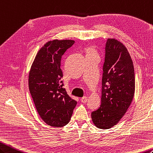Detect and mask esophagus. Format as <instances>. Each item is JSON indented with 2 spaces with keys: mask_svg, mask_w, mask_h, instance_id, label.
<instances>
[{
  "mask_svg": "<svg viewBox=\"0 0 153 153\" xmlns=\"http://www.w3.org/2000/svg\"><path fill=\"white\" fill-rule=\"evenodd\" d=\"M80 101H81V102H82V103H86L88 101V97L86 96H84L81 98Z\"/></svg>",
  "mask_w": 153,
  "mask_h": 153,
  "instance_id": "34e87169",
  "label": "esophagus"
}]
</instances>
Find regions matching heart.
I'll return each instance as SVG.
<instances>
[{
    "label": "heart",
    "mask_w": 153,
    "mask_h": 153,
    "mask_svg": "<svg viewBox=\"0 0 153 153\" xmlns=\"http://www.w3.org/2000/svg\"><path fill=\"white\" fill-rule=\"evenodd\" d=\"M86 56H98L97 50L94 45H88L85 48Z\"/></svg>",
    "instance_id": "heart-1"
}]
</instances>
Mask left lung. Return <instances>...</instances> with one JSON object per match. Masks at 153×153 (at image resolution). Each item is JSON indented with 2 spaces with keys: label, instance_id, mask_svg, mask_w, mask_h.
I'll return each instance as SVG.
<instances>
[{
  "label": "left lung",
  "instance_id": "8db88e82",
  "mask_svg": "<svg viewBox=\"0 0 153 153\" xmlns=\"http://www.w3.org/2000/svg\"><path fill=\"white\" fill-rule=\"evenodd\" d=\"M103 71L101 103L91 116L94 124L105 130L118 124L135 93L133 62L126 46L117 39L107 40Z\"/></svg>",
  "mask_w": 153,
  "mask_h": 153
}]
</instances>
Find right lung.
<instances>
[{
  "instance_id": "right-lung-1",
  "label": "right lung",
  "mask_w": 153,
  "mask_h": 153,
  "mask_svg": "<svg viewBox=\"0 0 153 153\" xmlns=\"http://www.w3.org/2000/svg\"><path fill=\"white\" fill-rule=\"evenodd\" d=\"M73 40L47 42L36 53L29 74V88L36 111L43 121L53 127L69 123L77 102L63 88L61 59Z\"/></svg>"
}]
</instances>
